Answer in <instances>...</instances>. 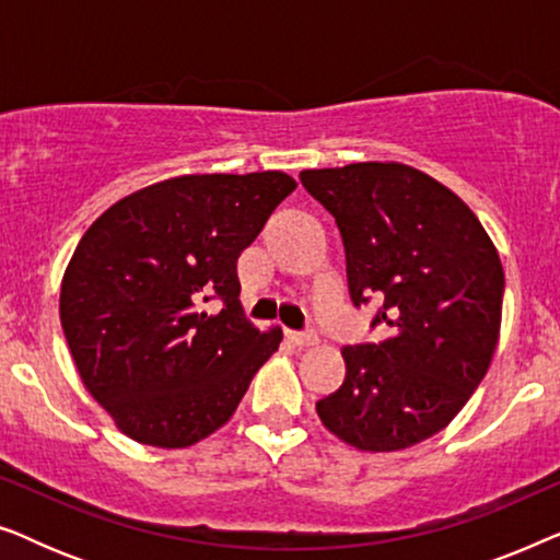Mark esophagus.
Returning <instances> with one entry per match:
<instances>
[{
  "instance_id": "34e87169",
  "label": "esophagus",
  "mask_w": 560,
  "mask_h": 560,
  "mask_svg": "<svg viewBox=\"0 0 560 560\" xmlns=\"http://www.w3.org/2000/svg\"><path fill=\"white\" fill-rule=\"evenodd\" d=\"M288 341L293 347H313V343H318V336L316 331H288Z\"/></svg>"
}]
</instances>
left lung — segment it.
Instances as JSON below:
<instances>
[{
  "label": "left lung",
  "mask_w": 560,
  "mask_h": 560,
  "mask_svg": "<svg viewBox=\"0 0 560 560\" xmlns=\"http://www.w3.org/2000/svg\"><path fill=\"white\" fill-rule=\"evenodd\" d=\"M336 219L349 295L380 303L387 339L343 347L347 377L316 402L359 451H400L443 431L485 380L500 339L504 272L485 226L454 190L400 163L303 171Z\"/></svg>",
  "instance_id": "8db88e82"
}]
</instances>
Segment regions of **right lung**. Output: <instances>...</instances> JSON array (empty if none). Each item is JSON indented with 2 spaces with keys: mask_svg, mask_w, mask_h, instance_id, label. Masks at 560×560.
Wrapping results in <instances>:
<instances>
[{
  "mask_svg": "<svg viewBox=\"0 0 560 560\" xmlns=\"http://www.w3.org/2000/svg\"><path fill=\"white\" fill-rule=\"evenodd\" d=\"M295 180L180 175L121 198L81 236L60 285L75 370L121 433L194 446L234 416L280 328L242 316L236 259ZM217 296L222 311L200 308Z\"/></svg>",
  "mask_w": 560,
  "mask_h": 560,
  "instance_id": "obj_1",
  "label": "right lung"
}]
</instances>
